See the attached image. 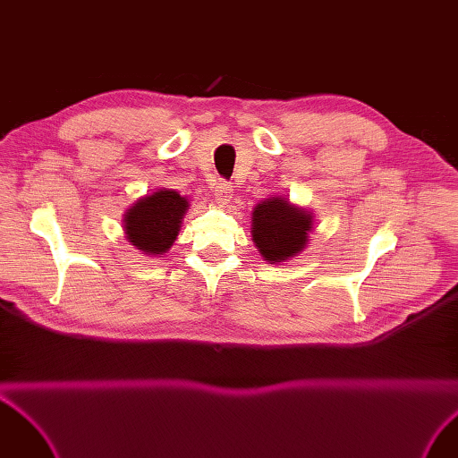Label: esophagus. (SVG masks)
Masks as SVG:
<instances>
[{
	"instance_id": "esophagus-1",
	"label": "esophagus",
	"mask_w": 458,
	"mask_h": 458,
	"mask_svg": "<svg viewBox=\"0 0 458 458\" xmlns=\"http://www.w3.org/2000/svg\"><path fill=\"white\" fill-rule=\"evenodd\" d=\"M213 192H215V199L219 200V204H228L230 202V199H232V185L226 182V180H223V178H216L215 180V185H213Z\"/></svg>"
}]
</instances>
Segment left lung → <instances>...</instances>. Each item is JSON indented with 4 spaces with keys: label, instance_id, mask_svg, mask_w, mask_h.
Instances as JSON below:
<instances>
[{
    "label": "left lung",
    "instance_id": "obj_1",
    "mask_svg": "<svg viewBox=\"0 0 458 458\" xmlns=\"http://www.w3.org/2000/svg\"><path fill=\"white\" fill-rule=\"evenodd\" d=\"M311 216L285 200L267 199L252 213V239L261 256L282 261L299 254L308 242Z\"/></svg>",
    "mask_w": 458,
    "mask_h": 458
}]
</instances>
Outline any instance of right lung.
<instances>
[{"mask_svg":"<svg viewBox=\"0 0 458 458\" xmlns=\"http://www.w3.org/2000/svg\"><path fill=\"white\" fill-rule=\"evenodd\" d=\"M187 206V200L171 189H159L137 200L124 219L130 243L147 254L166 252L180 232Z\"/></svg>","mask_w":458,"mask_h":458,"instance_id":"obj_1","label":"right lung"}]
</instances>
